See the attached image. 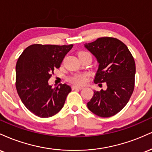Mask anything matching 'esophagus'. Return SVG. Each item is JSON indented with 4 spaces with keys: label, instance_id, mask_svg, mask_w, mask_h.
Here are the masks:
<instances>
[{
    "label": "esophagus",
    "instance_id": "obj_1",
    "mask_svg": "<svg viewBox=\"0 0 152 152\" xmlns=\"http://www.w3.org/2000/svg\"><path fill=\"white\" fill-rule=\"evenodd\" d=\"M83 88V87L82 86H77V85H73L72 87V90H75V89H78V90H82Z\"/></svg>",
    "mask_w": 152,
    "mask_h": 152
}]
</instances>
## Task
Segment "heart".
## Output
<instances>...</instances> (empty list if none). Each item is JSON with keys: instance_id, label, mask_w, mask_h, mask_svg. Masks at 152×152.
<instances>
[{"instance_id": "heart-1", "label": "heart", "mask_w": 152, "mask_h": 152, "mask_svg": "<svg viewBox=\"0 0 152 152\" xmlns=\"http://www.w3.org/2000/svg\"><path fill=\"white\" fill-rule=\"evenodd\" d=\"M85 55H90L87 52L85 51H82L80 52L78 56L82 57L85 56ZM87 73H75L72 76L69 77V81H71L72 83L77 84V85H82V84L85 83V81L87 80Z\"/></svg>"}]
</instances>
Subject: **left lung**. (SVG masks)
<instances>
[{
    "label": "left lung",
    "mask_w": 152,
    "mask_h": 152,
    "mask_svg": "<svg viewBox=\"0 0 152 152\" xmlns=\"http://www.w3.org/2000/svg\"><path fill=\"white\" fill-rule=\"evenodd\" d=\"M85 48L97 59L99 67L94 83H106V90H94L87 107L101 117L115 115L125 107L134 88L136 65L132 55L124 43L110 37H99Z\"/></svg>",
    "instance_id": "obj_1"
}]
</instances>
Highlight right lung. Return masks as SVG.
Segmentation results:
<instances>
[{"label": "right lung", "instance_id": "right-lung-1", "mask_svg": "<svg viewBox=\"0 0 152 152\" xmlns=\"http://www.w3.org/2000/svg\"><path fill=\"white\" fill-rule=\"evenodd\" d=\"M72 47L34 44L19 57L15 67L16 90L26 108L37 117H52L63 107L71 87L63 84L53 88L48 80Z\"/></svg>", "mask_w": 152, "mask_h": 152}]
</instances>
